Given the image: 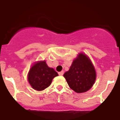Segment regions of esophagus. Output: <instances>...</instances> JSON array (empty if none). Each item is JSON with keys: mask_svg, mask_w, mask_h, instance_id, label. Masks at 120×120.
I'll list each match as a JSON object with an SVG mask.
<instances>
[{"mask_svg": "<svg viewBox=\"0 0 120 120\" xmlns=\"http://www.w3.org/2000/svg\"><path fill=\"white\" fill-rule=\"evenodd\" d=\"M63 73H64V72H63V71H61V72H58V75H63Z\"/></svg>", "mask_w": 120, "mask_h": 120, "instance_id": "34e87169", "label": "esophagus"}]
</instances>
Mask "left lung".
<instances>
[{"label":"left lung","instance_id":"1","mask_svg":"<svg viewBox=\"0 0 120 120\" xmlns=\"http://www.w3.org/2000/svg\"><path fill=\"white\" fill-rule=\"evenodd\" d=\"M63 76L69 87L80 93L88 91L93 85L96 80V71L87 56L79 54Z\"/></svg>","mask_w":120,"mask_h":120}]
</instances>
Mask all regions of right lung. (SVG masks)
I'll list each match as a JSON object with an SVG mask.
<instances>
[{"mask_svg":"<svg viewBox=\"0 0 120 120\" xmlns=\"http://www.w3.org/2000/svg\"><path fill=\"white\" fill-rule=\"evenodd\" d=\"M58 75L53 68H49L45 61L35 63L29 71L28 80L34 89L41 91L51 85L52 79Z\"/></svg>","mask_w":120,"mask_h":120,"instance_id":"1","label":"right lung"}]
</instances>
